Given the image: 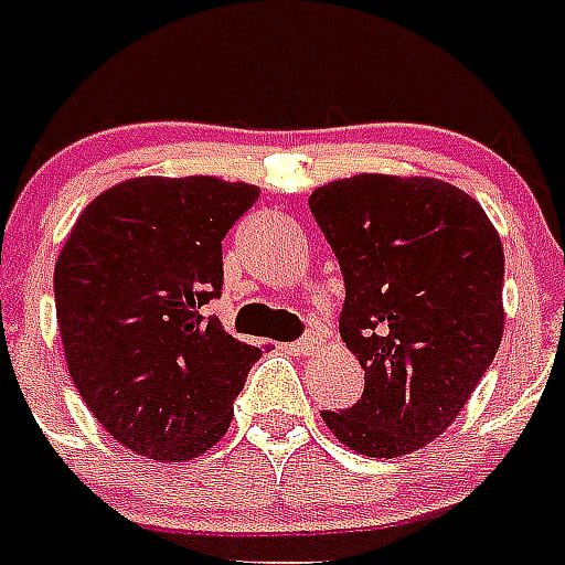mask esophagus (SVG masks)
I'll list each match as a JSON object with an SVG mask.
<instances>
[{"instance_id": "obj_1", "label": "esophagus", "mask_w": 565, "mask_h": 565, "mask_svg": "<svg viewBox=\"0 0 565 565\" xmlns=\"http://www.w3.org/2000/svg\"><path fill=\"white\" fill-rule=\"evenodd\" d=\"M317 343H320V338H317V334H305L301 340L290 343V352H296V355H308V352L317 350Z\"/></svg>"}]
</instances>
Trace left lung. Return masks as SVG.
<instances>
[{
    "label": "left lung",
    "instance_id": "8db88e82",
    "mask_svg": "<svg viewBox=\"0 0 565 565\" xmlns=\"http://www.w3.org/2000/svg\"><path fill=\"white\" fill-rule=\"evenodd\" d=\"M347 301L340 338L364 367L340 445L397 459L445 433L503 338V245L468 192L436 178L355 174L308 198Z\"/></svg>",
    "mask_w": 565,
    "mask_h": 565
}]
</instances>
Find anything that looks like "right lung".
Wrapping results in <instances>:
<instances>
[{"instance_id":"1","label":"right lung","mask_w":565,"mask_h":565,"mask_svg":"<svg viewBox=\"0 0 565 565\" xmlns=\"http://www.w3.org/2000/svg\"><path fill=\"white\" fill-rule=\"evenodd\" d=\"M260 198L218 178H129L82 210L55 260V317L79 397L129 450L186 462L225 436L264 350L204 305L222 239Z\"/></svg>"}]
</instances>
